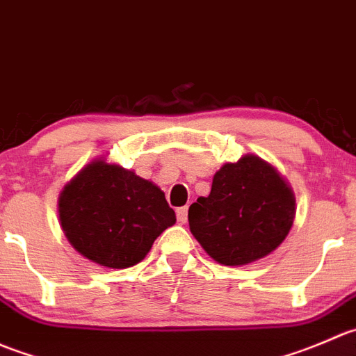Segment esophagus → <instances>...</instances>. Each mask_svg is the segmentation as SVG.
<instances>
[{"instance_id": "34e87169", "label": "esophagus", "mask_w": 356, "mask_h": 356, "mask_svg": "<svg viewBox=\"0 0 356 356\" xmlns=\"http://www.w3.org/2000/svg\"><path fill=\"white\" fill-rule=\"evenodd\" d=\"M177 218L179 223H186V220H188V209H186V207H178Z\"/></svg>"}]
</instances>
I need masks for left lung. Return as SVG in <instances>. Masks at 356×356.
<instances>
[{
    "instance_id": "8db88e82",
    "label": "left lung",
    "mask_w": 356,
    "mask_h": 356,
    "mask_svg": "<svg viewBox=\"0 0 356 356\" xmlns=\"http://www.w3.org/2000/svg\"><path fill=\"white\" fill-rule=\"evenodd\" d=\"M293 190L258 156L228 163L211 193L188 209L190 232L204 251L227 266L248 265L282 244L294 221Z\"/></svg>"
}]
</instances>
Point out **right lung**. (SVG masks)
I'll return each mask as SVG.
<instances>
[{
  "label": "right lung",
  "mask_w": 356,
  "mask_h": 356,
  "mask_svg": "<svg viewBox=\"0 0 356 356\" xmlns=\"http://www.w3.org/2000/svg\"><path fill=\"white\" fill-rule=\"evenodd\" d=\"M58 213L72 248L107 268L140 263L177 223L159 186L105 161L88 164L63 186Z\"/></svg>",
  "instance_id": "add662e5"
}]
</instances>
